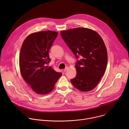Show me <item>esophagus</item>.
Returning <instances> with one entry per match:
<instances>
[{
	"label": "esophagus",
	"mask_w": 129,
	"mask_h": 129,
	"mask_svg": "<svg viewBox=\"0 0 129 129\" xmlns=\"http://www.w3.org/2000/svg\"><path fill=\"white\" fill-rule=\"evenodd\" d=\"M68 69V67H66V68H65L64 69V70H63V71H64V72H66V71H67Z\"/></svg>",
	"instance_id": "obj_1"
}]
</instances>
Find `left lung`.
<instances>
[{"mask_svg":"<svg viewBox=\"0 0 129 129\" xmlns=\"http://www.w3.org/2000/svg\"><path fill=\"white\" fill-rule=\"evenodd\" d=\"M60 34L77 59V75L70 80L71 83L81 91L93 89L104 76L108 62L106 47L101 37L94 30L84 27L61 31Z\"/></svg>","mask_w":129,"mask_h":129,"instance_id":"8db88e82","label":"left lung"}]
</instances>
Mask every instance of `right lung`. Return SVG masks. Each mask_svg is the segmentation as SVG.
<instances>
[{
	"instance_id": "obj_1",
	"label": "right lung",
	"mask_w": 129,
	"mask_h": 129,
	"mask_svg": "<svg viewBox=\"0 0 129 129\" xmlns=\"http://www.w3.org/2000/svg\"><path fill=\"white\" fill-rule=\"evenodd\" d=\"M58 32L51 30L34 33L22 45L19 56L21 75L36 93L46 94L53 89L62 76L46 65L50 61L48 52Z\"/></svg>"
}]
</instances>
